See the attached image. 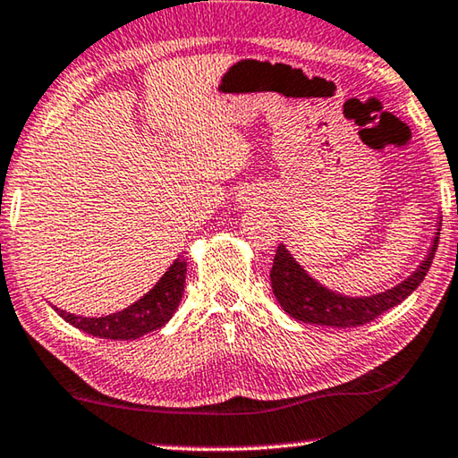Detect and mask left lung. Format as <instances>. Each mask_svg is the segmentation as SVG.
<instances>
[{
	"instance_id": "obj_1",
	"label": "left lung",
	"mask_w": 458,
	"mask_h": 458,
	"mask_svg": "<svg viewBox=\"0 0 458 458\" xmlns=\"http://www.w3.org/2000/svg\"><path fill=\"white\" fill-rule=\"evenodd\" d=\"M438 236L440 232H437L432 249L422 260V265L408 279L371 297H346L330 292L316 279H311L292 257V252L279 244L271 268L273 293L281 308L303 324L332 326V328H352V326L369 324L375 318L386 314L387 310L395 308L397 303H402L424 281L428 268L432 265L434 252H437Z\"/></svg>"
}]
</instances>
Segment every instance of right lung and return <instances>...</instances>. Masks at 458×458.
<instances>
[{
	"label": "right lung",
	"mask_w": 458,
	"mask_h": 458,
	"mask_svg": "<svg viewBox=\"0 0 458 458\" xmlns=\"http://www.w3.org/2000/svg\"><path fill=\"white\" fill-rule=\"evenodd\" d=\"M187 263L185 257L179 255L166 273L161 277L150 292L134 301L132 306L115 311L112 316L104 318H83L69 314V311L55 308L63 320H67L71 326L83 330L91 336L110 338V340H134L140 338L142 334L155 332L171 320L179 308L181 297H183Z\"/></svg>",
	"instance_id": "obj_1"
}]
</instances>
